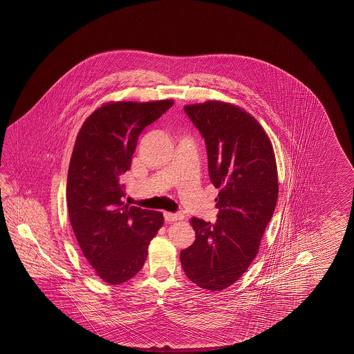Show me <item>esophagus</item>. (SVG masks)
<instances>
[{"mask_svg": "<svg viewBox=\"0 0 354 354\" xmlns=\"http://www.w3.org/2000/svg\"><path fill=\"white\" fill-rule=\"evenodd\" d=\"M165 215V220H166L167 223H174V221H177V220H180L182 216H180L178 214H174V212H165L163 214Z\"/></svg>", "mask_w": 354, "mask_h": 354, "instance_id": "obj_1", "label": "esophagus"}]
</instances>
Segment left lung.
<instances>
[{"instance_id": "8db88e82", "label": "left lung", "mask_w": 354, "mask_h": 354, "mask_svg": "<svg viewBox=\"0 0 354 354\" xmlns=\"http://www.w3.org/2000/svg\"><path fill=\"white\" fill-rule=\"evenodd\" d=\"M207 151L218 220L192 218V245L180 252L188 279L209 291L232 286L256 258L279 197L271 140L259 122L238 106L220 101L185 106Z\"/></svg>"}]
</instances>
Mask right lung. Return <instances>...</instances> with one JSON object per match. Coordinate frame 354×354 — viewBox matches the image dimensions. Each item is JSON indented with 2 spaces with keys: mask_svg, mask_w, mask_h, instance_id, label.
<instances>
[{
  "mask_svg": "<svg viewBox=\"0 0 354 354\" xmlns=\"http://www.w3.org/2000/svg\"><path fill=\"white\" fill-rule=\"evenodd\" d=\"M172 100L110 102L84 121L68 168L67 206L75 239L98 277L120 285L142 270L163 225L159 211L124 203L122 174L139 136L174 105Z\"/></svg>",
  "mask_w": 354,
  "mask_h": 354,
  "instance_id": "obj_1",
  "label": "right lung"
}]
</instances>
